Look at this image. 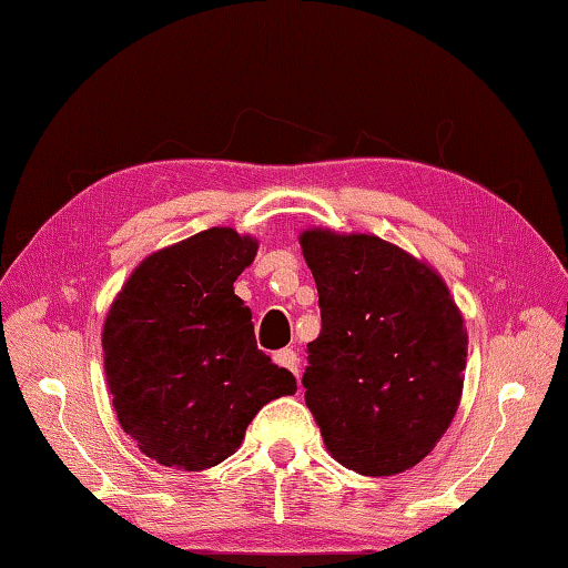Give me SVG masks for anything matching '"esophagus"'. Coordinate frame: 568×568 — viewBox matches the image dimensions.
Returning <instances> with one entry per match:
<instances>
[{
    "label": "esophagus",
    "instance_id": "obj_1",
    "mask_svg": "<svg viewBox=\"0 0 568 568\" xmlns=\"http://www.w3.org/2000/svg\"><path fill=\"white\" fill-rule=\"evenodd\" d=\"M273 361H275L277 365H281V368L291 371V373H295V376H297V368H301V358H297V353H295L293 348L277 351V353L273 355Z\"/></svg>",
    "mask_w": 568,
    "mask_h": 568
}]
</instances>
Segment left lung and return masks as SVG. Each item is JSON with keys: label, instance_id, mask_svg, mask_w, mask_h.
<instances>
[{"label": "left lung", "instance_id": "obj_1", "mask_svg": "<svg viewBox=\"0 0 568 568\" xmlns=\"http://www.w3.org/2000/svg\"><path fill=\"white\" fill-rule=\"evenodd\" d=\"M321 335L307 343L305 403L325 448L363 476L416 466L456 416L466 328L446 283L376 235L305 230Z\"/></svg>", "mask_w": 568, "mask_h": 568}]
</instances>
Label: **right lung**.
<instances>
[{
	"mask_svg": "<svg viewBox=\"0 0 568 568\" xmlns=\"http://www.w3.org/2000/svg\"><path fill=\"white\" fill-rule=\"evenodd\" d=\"M257 243L230 227L152 253L104 321V373L120 426L162 466L203 470L243 444L265 403L295 378L255 343L233 283Z\"/></svg>",
	"mask_w": 568,
	"mask_h": 568,
	"instance_id": "right-lung-1",
	"label": "right lung"
}]
</instances>
